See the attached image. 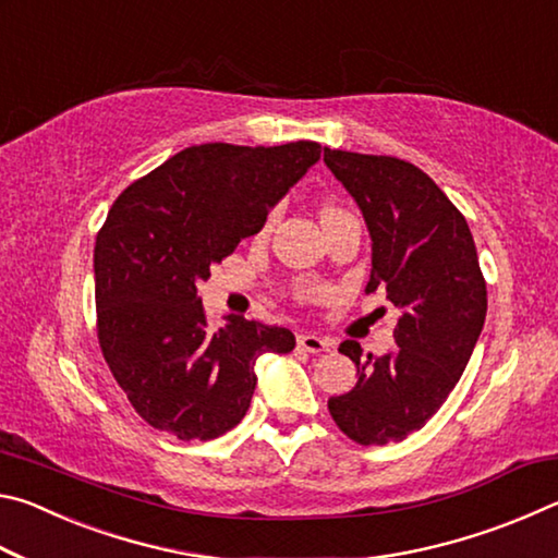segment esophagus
I'll return each mask as SVG.
<instances>
[{"label":"esophagus","instance_id":"34e87169","mask_svg":"<svg viewBox=\"0 0 558 558\" xmlns=\"http://www.w3.org/2000/svg\"><path fill=\"white\" fill-rule=\"evenodd\" d=\"M298 347L305 349L310 354H319V352H329V342L327 337H317V335H298Z\"/></svg>","mask_w":558,"mask_h":558}]
</instances>
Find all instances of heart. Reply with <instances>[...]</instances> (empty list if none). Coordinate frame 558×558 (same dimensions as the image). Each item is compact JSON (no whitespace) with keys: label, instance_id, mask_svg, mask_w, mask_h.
<instances>
[{"label":"heart","instance_id":"heart-1","mask_svg":"<svg viewBox=\"0 0 558 558\" xmlns=\"http://www.w3.org/2000/svg\"><path fill=\"white\" fill-rule=\"evenodd\" d=\"M337 211H342V209H339V206H332V204L325 206V209H323V219H325V216H329V214H337ZM272 221H276V214H270V216H268L266 223H263V231H268L270 226H272Z\"/></svg>","mask_w":558,"mask_h":558}]
</instances>
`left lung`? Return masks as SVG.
<instances>
[{
  "label": "left lung",
  "mask_w": 558,
  "mask_h": 558,
  "mask_svg": "<svg viewBox=\"0 0 558 558\" xmlns=\"http://www.w3.org/2000/svg\"><path fill=\"white\" fill-rule=\"evenodd\" d=\"M325 165L354 196L372 233L366 292L384 288L399 323L396 347L339 352L356 364L352 391L327 401L337 428L359 446L399 442L426 426L456 389L485 325L487 290L465 216L411 162L325 147Z\"/></svg>",
  "instance_id": "left-lung-1"
}]
</instances>
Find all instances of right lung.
<instances>
[{
  "label": "right lung",
  "instance_id": "right-lung-1",
  "mask_svg": "<svg viewBox=\"0 0 558 558\" xmlns=\"http://www.w3.org/2000/svg\"><path fill=\"white\" fill-rule=\"evenodd\" d=\"M323 147L206 143L140 177L96 235V329L102 359L132 409L179 440H214L239 426L260 354L295 337L245 317L216 329L196 282L258 233Z\"/></svg>",
  "mask_w": 558,
  "mask_h": 558
}]
</instances>
